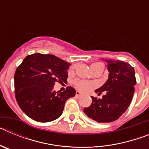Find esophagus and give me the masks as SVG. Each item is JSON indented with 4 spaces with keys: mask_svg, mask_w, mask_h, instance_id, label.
<instances>
[{
    "mask_svg": "<svg viewBox=\"0 0 149 149\" xmlns=\"http://www.w3.org/2000/svg\"><path fill=\"white\" fill-rule=\"evenodd\" d=\"M75 95L77 96V97H81V93H80V92H78V91H77L75 93Z\"/></svg>",
    "mask_w": 149,
    "mask_h": 149,
    "instance_id": "esophagus-1",
    "label": "esophagus"
}]
</instances>
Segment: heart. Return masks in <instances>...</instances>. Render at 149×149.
Here are the masks:
<instances>
[{
  "label": "heart",
  "instance_id": "1",
  "mask_svg": "<svg viewBox=\"0 0 149 149\" xmlns=\"http://www.w3.org/2000/svg\"><path fill=\"white\" fill-rule=\"evenodd\" d=\"M91 68L95 73L97 72H102L104 69V65L101 63H94L91 65ZM74 85L77 90L83 92V93L88 92L97 86L95 83L80 80V79H77L74 81Z\"/></svg>",
  "mask_w": 149,
  "mask_h": 149
}]
</instances>
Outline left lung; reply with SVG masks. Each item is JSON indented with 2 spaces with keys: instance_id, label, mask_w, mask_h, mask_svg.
Returning <instances> with one entry per match:
<instances>
[{
  "instance_id": "1",
  "label": "left lung",
  "mask_w": 149,
  "mask_h": 149,
  "mask_svg": "<svg viewBox=\"0 0 149 149\" xmlns=\"http://www.w3.org/2000/svg\"><path fill=\"white\" fill-rule=\"evenodd\" d=\"M110 72L107 82L95 93L105 94L102 98L92 97V104L85 107L86 116L98 122L116 120L126 111L132 100L136 84L134 67L120 60H106Z\"/></svg>"
}]
</instances>
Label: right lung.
Returning a JSON list of instances; mask_svg holds the SVG:
<instances>
[{
    "label": "right lung",
    "instance_id": "add662e5",
    "mask_svg": "<svg viewBox=\"0 0 149 149\" xmlns=\"http://www.w3.org/2000/svg\"><path fill=\"white\" fill-rule=\"evenodd\" d=\"M70 63L54 55L36 53L28 55L16 68L15 94L20 108L30 119L48 122L62 115L65 101L75 95V89L67 86L55 92L56 83H65Z\"/></svg>",
    "mask_w": 149,
    "mask_h": 149
}]
</instances>
